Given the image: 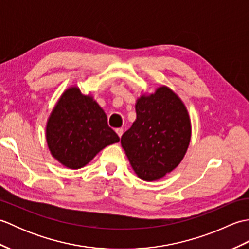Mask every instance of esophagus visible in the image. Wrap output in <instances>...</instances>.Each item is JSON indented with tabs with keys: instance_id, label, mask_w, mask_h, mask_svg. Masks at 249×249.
I'll return each instance as SVG.
<instances>
[{
	"instance_id": "esophagus-1",
	"label": "esophagus",
	"mask_w": 249,
	"mask_h": 249,
	"mask_svg": "<svg viewBox=\"0 0 249 249\" xmlns=\"http://www.w3.org/2000/svg\"><path fill=\"white\" fill-rule=\"evenodd\" d=\"M115 133L118 134V136L121 138L122 135H123V128H116V129H115Z\"/></svg>"
}]
</instances>
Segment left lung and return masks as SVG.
Segmentation results:
<instances>
[{"instance_id":"1","label":"left lung","mask_w":249,"mask_h":249,"mask_svg":"<svg viewBox=\"0 0 249 249\" xmlns=\"http://www.w3.org/2000/svg\"><path fill=\"white\" fill-rule=\"evenodd\" d=\"M136 114L121 144L137 176L155 181L183 160L190 141L189 116L182 100L167 87L140 97Z\"/></svg>"}]
</instances>
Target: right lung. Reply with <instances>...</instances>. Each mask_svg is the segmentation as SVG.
<instances>
[{"label":"right lung","instance_id":"1","mask_svg":"<svg viewBox=\"0 0 249 249\" xmlns=\"http://www.w3.org/2000/svg\"><path fill=\"white\" fill-rule=\"evenodd\" d=\"M46 133L52 156L71 169L82 168L105 146L120 141L108 126L104 110L78 88L68 89L62 95Z\"/></svg>","mask_w":249,"mask_h":249}]
</instances>
